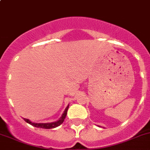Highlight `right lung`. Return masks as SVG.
<instances>
[{
  "label": "right lung",
  "instance_id": "obj_1",
  "mask_svg": "<svg viewBox=\"0 0 150 150\" xmlns=\"http://www.w3.org/2000/svg\"><path fill=\"white\" fill-rule=\"evenodd\" d=\"M68 107H69V105L66 107L65 110H64V113H63L62 116L59 118V120H57L56 122H48V123H35V122H33L30 121V120L28 119H25L24 118L25 122H27L28 123L30 124V125H33L35 127H37V128H45V129H51V128H54L56 127H58L59 125H61L63 122H64V119H65L66 115H67V110Z\"/></svg>",
  "mask_w": 150,
  "mask_h": 150
}]
</instances>
